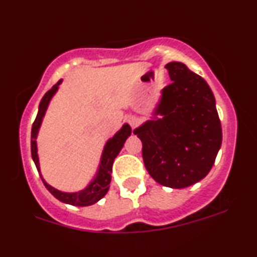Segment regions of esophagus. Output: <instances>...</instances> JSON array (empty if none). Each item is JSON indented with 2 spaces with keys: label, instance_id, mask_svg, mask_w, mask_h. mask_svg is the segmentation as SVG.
<instances>
[{
  "label": "esophagus",
  "instance_id": "34e87169",
  "mask_svg": "<svg viewBox=\"0 0 257 257\" xmlns=\"http://www.w3.org/2000/svg\"><path fill=\"white\" fill-rule=\"evenodd\" d=\"M128 123H129V124H131L132 128L134 129V128H137V126L139 125L140 120H139V118H137V117L131 116V117H128Z\"/></svg>",
  "mask_w": 257,
  "mask_h": 257
}]
</instances>
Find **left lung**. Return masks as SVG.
I'll return each instance as SVG.
<instances>
[{
  "label": "left lung",
  "mask_w": 257,
  "mask_h": 257,
  "mask_svg": "<svg viewBox=\"0 0 257 257\" xmlns=\"http://www.w3.org/2000/svg\"><path fill=\"white\" fill-rule=\"evenodd\" d=\"M166 69L173 82L162 90L155 118L134 134L143 143L150 175L166 187L185 188L210 172L222 129L214 94L204 79L178 61L167 64Z\"/></svg>",
  "instance_id": "8db88e82"
}]
</instances>
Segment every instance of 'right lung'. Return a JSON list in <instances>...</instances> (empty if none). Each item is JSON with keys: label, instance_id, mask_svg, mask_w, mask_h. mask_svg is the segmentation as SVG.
<instances>
[{"label": "right lung", "instance_id": "right-lung-1", "mask_svg": "<svg viewBox=\"0 0 257 257\" xmlns=\"http://www.w3.org/2000/svg\"><path fill=\"white\" fill-rule=\"evenodd\" d=\"M61 83V79L58 82L57 84H54L52 87V89H49L44 94V96L41 100L40 106H38V113L35 119L34 124H32L31 129V156L34 159L36 168L40 172V163H38V156H37V145H36V138L38 129H40L41 123H42V118L46 113L47 107H48L49 101L53 98V95L55 94V91L58 90L59 84ZM132 134V128L128 124H124L120 128L119 132H117L114 134V137L110 139V140L106 143L104 147V152H102L101 161H100V166L98 169V174L94 178L93 181L90 182L84 190L79 191V192H73V193H66L61 192V191L55 190L54 187H52L51 185L47 184L44 181L42 175L40 174L41 179H42L44 186L47 187V190L51 192L55 198L60 200V202L66 203V204H71L76 206H88L96 203L100 200L102 197L107 193L108 188H110V182H111V173H112V164H113L114 158L117 157L120 150H122L123 145H124L125 140L128 137H131Z\"/></svg>", "mask_w": 257, "mask_h": 257}]
</instances>
